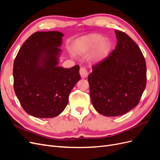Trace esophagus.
Here are the masks:
<instances>
[{
    "label": "esophagus",
    "instance_id": "34e87169",
    "mask_svg": "<svg viewBox=\"0 0 160 160\" xmlns=\"http://www.w3.org/2000/svg\"><path fill=\"white\" fill-rule=\"evenodd\" d=\"M79 72H80V75L81 77V78H85V77L88 76V74H89L88 71H87V69L84 67H81Z\"/></svg>",
    "mask_w": 160,
    "mask_h": 160
}]
</instances>
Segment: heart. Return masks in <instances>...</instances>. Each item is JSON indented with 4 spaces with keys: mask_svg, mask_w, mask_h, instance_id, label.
<instances>
[{
    "mask_svg": "<svg viewBox=\"0 0 160 160\" xmlns=\"http://www.w3.org/2000/svg\"><path fill=\"white\" fill-rule=\"evenodd\" d=\"M83 42L84 51L94 49L98 46L96 53L97 59H102L108 54L111 47L110 42L108 41H103V38L100 35L89 36L85 38Z\"/></svg>",
    "mask_w": 160,
    "mask_h": 160,
    "instance_id": "b5f03b06",
    "label": "heart"
}]
</instances>
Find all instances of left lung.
Wrapping results in <instances>:
<instances>
[{
    "mask_svg": "<svg viewBox=\"0 0 160 160\" xmlns=\"http://www.w3.org/2000/svg\"><path fill=\"white\" fill-rule=\"evenodd\" d=\"M115 32V49L93 66L88 76L93 108L108 117L123 115L137 106L147 80L146 61L139 47L127 34Z\"/></svg>",
    "mask_w": 160,
    "mask_h": 160,
    "instance_id": "obj_1",
    "label": "left lung"
}]
</instances>
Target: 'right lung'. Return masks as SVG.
I'll return each instance as SVG.
<instances>
[{"instance_id": "add662e5", "label": "right lung", "mask_w": 160, "mask_h": 160, "mask_svg": "<svg viewBox=\"0 0 160 160\" xmlns=\"http://www.w3.org/2000/svg\"><path fill=\"white\" fill-rule=\"evenodd\" d=\"M59 31L36 32L27 38L14 61V89L22 108L31 116L52 118L68 104L78 82L79 66L59 67L62 37Z\"/></svg>"}]
</instances>
